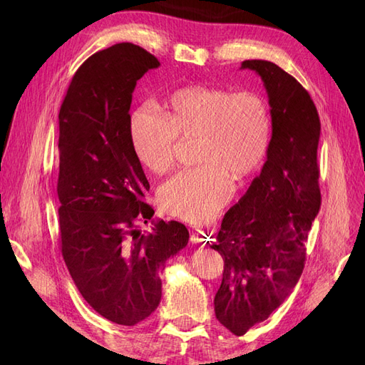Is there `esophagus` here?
Masks as SVG:
<instances>
[{
	"instance_id": "1",
	"label": "esophagus",
	"mask_w": 365,
	"mask_h": 365,
	"mask_svg": "<svg viewBox=\"0 0 365 365\" xmlns=\"http://www.w3.org/2000/svg\"><path fill=\"white\" fill-rule=\"evenodd\" d=\"M208 239H210L208 233H207V231H202V230H196L190 235L192 244H207Z\"/></svg>"
}]
</instances>
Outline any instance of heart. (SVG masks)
Returning <instances> with one entry per match:
<instances>
[{
    "instance_id": "obj_1",
    "label": "heart",
    "mask_w": 365,
    "mask_h": 365,
    "mask_svg": "<svg viewBox=\"0 0 365 365\" xmlns=\"http://www.w3.org/2000/svg\"><path fill=\"white\" fill-rule=\"evenodd\" d=\"M163 113L146 105L130 115L132 149L143 168L163 175L173 168L180 141L196 140L195 161L201 165L165 181L158 202L187 222H208L233 196V176L247 180L267 157L269 106L254 91L197 85L173 91Z\"/></svg>"
}]
</instances>
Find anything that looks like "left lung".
<instances>
[{
  "label": "left lung",
  "instance_id": "obj_1",
  "mask_svg": "<svg viewBox=\"0 0 365 365\" xmlns=\"http://www.w3.org/2000/svg\"><path fill=\"white\" fill-rule=\"evenodd\" d=\"M240 68L262 77L272 135L260 175L225 213L212 245L224 259L215 314L237 336L264 322L291 295L322 205L317 163L322 125L311 96L269 61H244Z\"/></svg>",
  "mask_w": 365,
  "mask_h": 365
}]
</instances>
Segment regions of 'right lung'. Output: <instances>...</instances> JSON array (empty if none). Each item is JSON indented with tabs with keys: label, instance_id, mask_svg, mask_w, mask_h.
I'll use <instances>...</instances> for the list:
<instances>
[{
	"label": "right lung",
	"instance_id": "add662e5",
	"mask_svg": "<svg viewBox=\"0 0 365 365\" xmlns=\"http://www.w3.org/2000/svg\"><path fill=\"white\" fill-rule=\"evenodd\" d=\"M158 59L129 42L88 58L59 111L61 248L77 289L96 312L135 326L160 304V272L189 242L181 222L153 220L149 182L129 135L132 93Z\"/></svg>",
	"mask_w": 365,
	"mask_h": 365
}]
</instances>
